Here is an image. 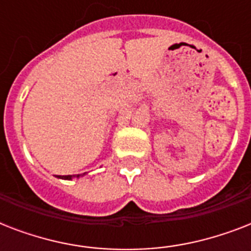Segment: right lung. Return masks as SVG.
<instances>
[{
    "label": "right lung",
    "instance_id": "add662e5",
    "mask_svg": "<svg viewBox=\"0 0 251 251\" xmlns=\"http://www.w3.org/2000/svg\"><path fill=\"white\" fill-rule=\"evenodd\" d=\"M86 176V173H82V175H69V176H57V178L61 179H73V178H80V177H83Z\"/></svg>",
    "mask_w": 251,
    "mask_h": 251
}]
</instances>
